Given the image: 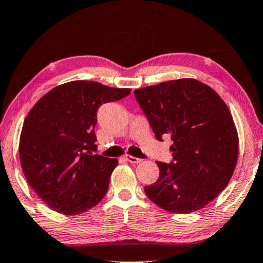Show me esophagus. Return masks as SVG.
I'll use <instances>...</instances> for the list:
<instances>
[{
    "label": "esophagus",
    "mask_w": 263,
    "mask_h": 263,
    "mask_svg": "<svg viewBox=\"0 0 263 263\" xmlns=\"http://www.w3.org/2000/svg\"><path fill=\"white\" fill-rule=\"evenodd\" d=\"M124 157H126V160L128 161V162H130V163H140L141 161H142L141 159H137V157H134V156L128 155V154L124 155Z\"/></svg>",
    "instance_id": "34e87169"
}]
</instances>
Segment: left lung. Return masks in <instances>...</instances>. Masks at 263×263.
<instances>
[{
    "label": "left lung",
    "mask_w": 263,
    "mask_h": 263,
    "mask_svg": "<svg viewBox=\"0 0 263 263\" xmlns=\"http://www.w3.org/2000/svg\"><path fill=\"white\" fill-rule=\"evenodd\" d=\"M159 141H173L172 162L157 161L160 176L145 185L164 211H199L227 187L239 154V137L227 104L194 79L167 81L134 91Z\"/></svg>",
    "instance_id": "left-lung-1"
}]
</instances>
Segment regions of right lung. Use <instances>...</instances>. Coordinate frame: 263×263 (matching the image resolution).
<instances>
[{"label":"right lung","instance_id":"1","mask_svg":"<svg viewBox=\"0 0 263 263\" xmlns=\"http://www.w3.org/2000/svg\"><path fill=\"white\" fill-rule=\"evenodd\" d=\"M130 94L94 81H72L47 92L29 111L20 160L30 187L54 211L76 215L106 195L116 159L94 154L98 110Z\"/></svg>","mask_w":263,"mask_h":263}]
</instances>
